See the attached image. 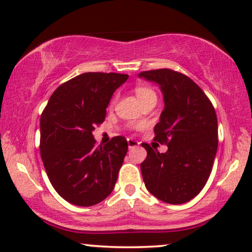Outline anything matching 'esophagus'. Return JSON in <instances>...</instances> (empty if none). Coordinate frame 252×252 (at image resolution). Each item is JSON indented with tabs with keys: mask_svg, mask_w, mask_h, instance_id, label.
<instances>
[{
	"mask_svg": "<svg viewBox=\"0 0 252 252\" xmlns=\"http://www.w3.org/2000/svg\"><path fill=\"white\" fill-rule=\"evenodd\" d=\"M139 145V142L135 141V139L132 138H128V146L129 149H132V148H136V146Z\"/></svg>",
	"mask_w": 252,
	"mask_h": 252,
	"instance_id": "1",
	"label": "esophagus"
}]
</instances>
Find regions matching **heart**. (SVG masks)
<instances>
[{"mask_svg": "<svg viewBox=\"0 0 252 252\" xmlns=\"http://www.w3.org/2000/svg\"><path fill=\"white\" fill-rule=\"evenodd\" d=\"M135 94L137 98H138L139 103L144 102L146 100H150V98H157V95H156V93L151 88L142 85L137 86L135 88Z\"/></svg>", "mask_w": 252, "mask_h": 252, "instance_id": "1", "label": "heart"}]
</instances>
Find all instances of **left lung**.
Here are the masks:
<instances>
[{"mask_svg": "<svg viewBox=\"0 0 252 252\" xmlns=\"http://www.w3.org/2000/svg\"><path fill=\"white\" fill-rule=\"evenodd\" d=\"M158 85L164 110L155 126V141L167 144L159 154L143 143L141 164L146 189L161 201L181 205L201 192L218 151V117L201 88L189 76L161 68L138 74Z\"/></svg>", "mask_w": 252, "mask_h": 252, "instance_id": "1", "label": "left lung"}]
</instances>
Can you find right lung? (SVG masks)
Segmentation results:
<instances>
[{
    "label": "right lung",
    "instance_id": "add662e5",
    "mask_svg": "<svg viewBox=\"0 0 252 252\" xmlns=\"http://www.w3.org/2000/svg\"><path fill=\"white\" fill-rule=\"evenodd\" d=\"M129 75L82 73L59 86L40 116V156L47 177L63 199L89 207L115 187L128 152L122 136L96 146L95 126L106 119L114 92Z\"/></svg>",
    "mask_w": 252,
    "mask_h": 252
}]
</instances>
